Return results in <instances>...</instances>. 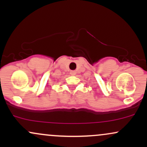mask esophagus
Segmentation results:
<instances>
[{
	"mask_svg": "<svg viewBox=\"0 0 147 147\" xmlns=\"http://www.w3.org/2000/svg\"><path fill=\"white\" fill-rule=\"evenodd\" d=\"M70 74L72 76H74L76 75V71H75V70H71V71L70 72Z\"/></svg>",
	"mask_w": 147,
	"mask_h": 147,
	"instance_id": "obj_1",
	"label": "esophagus"
}]
</instances>
